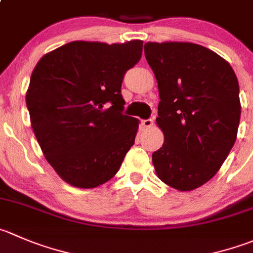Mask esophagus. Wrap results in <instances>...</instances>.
I'll return each mask as SVG.
<instances>
[{
	"mask_svg": "<svg viewBox=\"0 0 253 253\" xmlns=\"http://www.w3.org/2000/svg\"><path fill=\"white\" fill-rule=\"evenodd\" d=\"M142 124V126L144 127V128H152V127H153V120L152 119H148V120H143V121L141 122Z\"/></svg>",
	"mask_w": 253,
	"mask_h": 253,
	"instance_id": "1",
	"label": "esophagus"
}]
</instances>
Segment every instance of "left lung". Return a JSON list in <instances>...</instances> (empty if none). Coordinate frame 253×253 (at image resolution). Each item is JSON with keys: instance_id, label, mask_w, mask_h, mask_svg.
Segmentation results:
<instances>
[{"instance_id": "1", "label": "left lung", "mask_w": 253, "mask_h": 253, "mask_svg": "<svg viewBox=\"0 0 253 253\" xmlns=\"http://www.w3.org/2000/svg\"><path fill=\"white\" fill-rule=\"evenodd\" d=\"M158 83L157 125L164 143L152 154L163 183L189 192L209 181L229 156L241 116L239 82L215 51L186 42H148Z\"/></svg>"}]
</instances>
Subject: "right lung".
I'll return each instance as SVG.
<instances>
[{"label": "right lung", "instance_id": "add662e5", "mask_svg": "<svg viewBox=\"0 0 253 253\" xmlns=\"http://www.w3.org/2000/svg\"><path fill=\"white\" fill-rule=\"evenodd\" d=\"M142 41H75L42 56L26 102L44 157L59 176L90 189L119 171L138 120L122 114L121 85L139 61Z\"/></svg>", "mask_w": 253, "mask_h": 253}]
</instances>
